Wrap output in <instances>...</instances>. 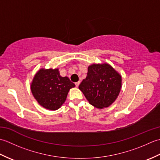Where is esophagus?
<instances>
[{
	"label": "esophagus",
	"instance_id": "1",
	"mask_svg": "<svg viewBox=\"0 0 160 160\" xmlns=\"http://www.w3.org/2000/svg\"><path fill=\"white\" fill-rule=\"evenodd\" d=\"M80 81H78V82H76V83H75V84H76V87H78V86H79V84H80Z\"/></svg>",
	"mask_w": 160,
	"mask_h": 160
}]
</instances>
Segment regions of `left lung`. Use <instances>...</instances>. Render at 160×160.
I'll return each instance as SVG.
<instances>
[{
  "label": "left lung",
  "instance_id": "obj_1",
  "mask_svg": "<svg viewBox=\"0 0 160 160\" xmlns=\"http://www.w3.org/2000/svg\"><path fill=\"white\" fill-rule=\"evenodd\" d=\"M122 78L108 64H92L79 89L93 107H109L116 100L121 89Z\"/></svg>",
  "mask_w": 160,
  "mask_h": 160
}]
</instances>
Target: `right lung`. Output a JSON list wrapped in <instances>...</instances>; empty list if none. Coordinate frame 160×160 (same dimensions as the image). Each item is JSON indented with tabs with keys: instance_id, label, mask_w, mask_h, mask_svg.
<instances>
[{
	"instance_id": "add662e5",
	"label": "right lung",
	"mask_w": 160,
	"mask_h": 160,
	"mask_svg": "<svg viewBox=\"0 0 160 160\" xmlns=\"http://www.w3.org/2000/svg\"><path fill=\"white\" fill-rule=\"evenodd\" d=\"M75 84L69 78L60 76L58 69H40L31 85L33 97L44 108L56 110L65 102L71 88Z\"/></svg>"
}]
</instances>
